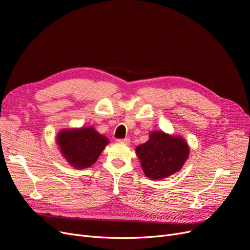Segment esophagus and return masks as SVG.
Segmentation results:
<instances>
[{
  "label": "esophagus",
  "mask_w": 250,
  "mask_h": 250,
  "mask_svg": "<svg viewBox=\"0 0 250 250\" xmlns=\"http://www.w3.org/2000/svg\"><path fill=\"white\" fill-rule=\"evenodd\" d=\"M118 143H124V144H130V142H131V140H130V138H125V139H117L116 140Z\"/></svg>",
  "instance_id": "1"
}]
</instances>
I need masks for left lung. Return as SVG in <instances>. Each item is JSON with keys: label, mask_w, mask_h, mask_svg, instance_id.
I'll return each mask as SVG.
<instances>
[{"label": "left lung", "mask_w": 250, "mask_h": 250, "mask_svg": "<svg viewBox=\"0 0 250 250\" xmlns=\"http://www.w3.org/2000/svg\"><path fill=\"white\" fill-rule=\"evenodd\" d=\"M136 154L147 177L159 180L178 172L189 154L187 141L180 136L155 131L149 140L136 147Z\"/></svg>", "instance_id": "8db88e82"}]
</instances>
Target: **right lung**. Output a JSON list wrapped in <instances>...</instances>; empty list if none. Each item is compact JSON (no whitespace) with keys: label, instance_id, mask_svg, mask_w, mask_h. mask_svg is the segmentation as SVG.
I'll use <instances>...</instances> for the list:
<instances>
[{"label":"right lung","instance_id":"add662e5","mask_svg":"<svg viewBox=\"0 0 250 250\" xmlns=\"http://www.w3.org/2000/svg\"><path fill=\"white\" fill-rule=\"evenodd\" d=\"M57 143L72 167L84 169L97 162L109 140L92 126H86L61 131L57 136Z\"/></svg>","mask_w":250,"mask_h":250}]
</instances>
